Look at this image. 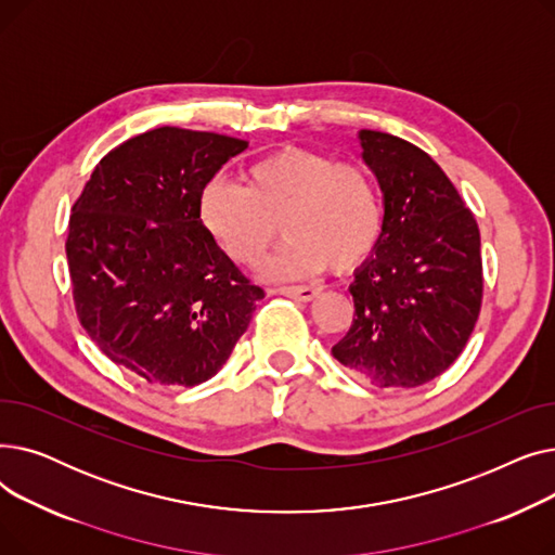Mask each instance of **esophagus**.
Instances as JSON below:
<instances>
[{"label":"esophagus","instance_id":"34e87169","mask_svg":"<svg viewBox=\"0 0 555 555\" xmlns=\"http://www.w3.org/2000/svg\"><path fill=\"white\" fill-rule=\"evenodd\" d=\"M274 293L285 295L289 299H297V301H312L319 295V289L312 285H283V287H276Z\"/></svg>","mask_w":555,"mask_h":555}]
</instances>
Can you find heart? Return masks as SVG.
<instances>
[{"mask_svg": "<svg viewBox=\"0 0 555 555\" xmlns=\"http://www.w3.org/2000/svg\"><path fill=\"white\" fill-rule=\"evenodd\" d=\"M243 178L245 186L214 178L197 195L202 229L238 266H256L281 229L287 243L268 266L274 276L356 270L380 243L383 197L362 164L283 149L247 166Z\"/></svg>", "mask_w": 555, "mask_h": 555, "instance_id": "b5f03b06", "label": "heart"}]
</instances>
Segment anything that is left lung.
<instances>
[{"label": "left lung", "mask_w": 555, "mask_h": 555, "mask_svg": "<svg viewBox=\"0 0 555 555\" xmlns=\"http://www.w3.org/2000/svg\"><path fill=\"white\" fill-rule=\"evenodd\" d=\"M362 159L385 197L383 236L356 270V317L333 356L375 387L412 389L439 377L468 344L483 297L473 211L425 151L360 130Z\"/></svg>", "instance_id": "left-lung-1"}]
</instances>
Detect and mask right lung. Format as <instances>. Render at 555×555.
Instances as JSON below:
<instances>
[{"instance_id":"add662e5","label":"right lung","mask_w":555,"mask_h":555,"mask_svg":"<svg viewBox=\"0 0 555 555\" xmlns=\"http://www.w3.org/2000/svg\"><path fill=\"white\" fill-rule=\"evenodd\" d=\"M247 141L155 128L116 145L74 202L65 243L76 314L153 387L214 377L266 297L207 236L197 195Z\"/></svg>"}]
</instances>
